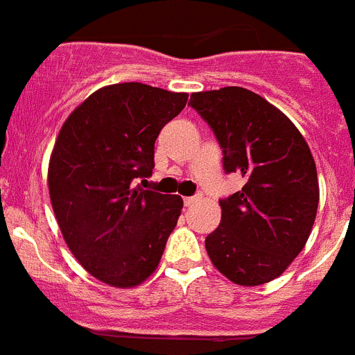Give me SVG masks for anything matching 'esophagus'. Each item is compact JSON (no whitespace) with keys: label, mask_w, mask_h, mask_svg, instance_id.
<instances>
[{"label":"esophagus","mask_w":355,"mask_h":355,"mask_svg":"<svg viewBox=\"0 0 355 355\" xmlns=\"http://www.w3.org/2000/svg\"><path fill=\"white\" fill-rule=\"evenodd\" d=\"M202 199V196H193V197H184V206H192L196 205V202H199V200Z\"/></svg>","instance_id":"34e87169"}]
</instances>
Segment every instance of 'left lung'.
<instances>
[{"label":"left lung","mask_w":355,"mask_h":355,"mask_svg":"<svg viewBox=\"0 0 355 355\" xmlns=\"http://www.w3.org/2000/svg\"><path fill=\"white\" fill-rule=\"evenodd\" d=\"M190 105L224 149L225 172L245 178L240 192L220 200V225L206 238V252L231 283H270L299 256L315 224L320 188L311 149L293 122L252 90L193 92Z\"/></svg>","instance_id":"1"}]
</instances>
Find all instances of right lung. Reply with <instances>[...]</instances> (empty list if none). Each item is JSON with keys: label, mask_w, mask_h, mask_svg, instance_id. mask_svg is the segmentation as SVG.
Returning <instances> with one entry per match:
<instances>
[{"label": "right lung", "mask_w": 355, "mask_h": 355, "mask_svg": "<svg viewBox=\"0 0 355 355\" xmlns=\"http://www.w3.org/2000/svg\"><path fill=\"white\" fill-rule=\"evenodd\" d=\"M187 92L115 83L72 110L48 167L53 211L85 270L114 288H135L158 268L183 209L180 196L135 187L155 167V142Z\"/></svg>", "instance_id": "1"}]
</instances>
